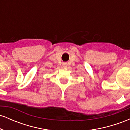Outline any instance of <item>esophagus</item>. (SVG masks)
<instances>
[{
  "label": "esophagus",
  "mask_w": 130,
  "mask_h": 130,
  "mask_svg": "<svg viewBox=\"0 0 130 130\" xmlns=\"http://www.w3.org/2000/svg\"><path fill=\"white\" fill-rule=\"evenodd\" d=\"M63 66H64V67H67V63H63Z\"/></svg>",
  "instance_id": "esophagus-1"
}]
</instances>
